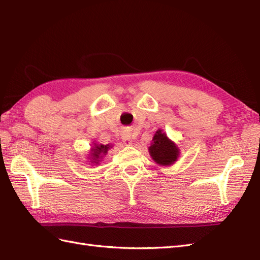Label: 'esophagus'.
<instances>
[{"mask_svg": "<svg viewBox=\"0 0 260 260\" xmlns=\"http://www.w3.org/2000/svg\"><path fill=\"white\" fill-rule=\"evenodd\" d=\"M122 141L126 146H131L132 145V136L129 134H124L122 136Z\"/></svg>", "mask_w": 260, "mask_h": 260, "instance_id": "34e87169", "label": "esophagus"}]
</instances>
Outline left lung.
<instances>
[{"label": "left lung", "mask_w": 260, "mask_h": 260, "mask_svg": "<svg viewBox=\"0 0 260 260\" xmlns=\"http://www.w3.org/2000/svg\"><path fill=\"white\" fill-rule=\"evenodd\" d=\"M149 152L152 159L157 164L162 166H169L174 164L179 156L177 146L169 141L168 137L160 129L156 132L154 138H152Z\"/></svg>", "instance_id": "1"}]
</instances>
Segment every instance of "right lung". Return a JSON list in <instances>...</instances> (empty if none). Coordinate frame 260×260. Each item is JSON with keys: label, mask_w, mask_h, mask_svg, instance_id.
<instances>
[{"label": "right lung", "mask_w": 260, "mask_h": 260, "mask_svg": "<svg viewBox=\"0 0 260 260\" xmlns=\"http://www.w3.org/2000/svg\"><path fill=\"white\" fill-rule=\"evenodd\" d=\"M110 148L109 145H95V147L92 149V155H93V160H95L94 162H96L98 159L100 158V156H101L102 154L105 155L106 152H108ZM102 157V156H101Z\"/></svg>", "instance_id": "1"}]
</instances>
